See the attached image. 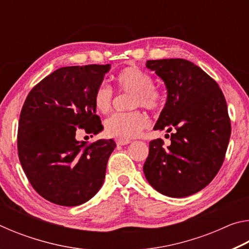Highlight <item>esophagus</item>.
Listing matches in <instances>:
<instances>
[{"label": "esophagus", "instance_id": "1", "mask_svg": "<svg viewBox=\"0 0 249 249\" xmlns=\"http://www.w3.org/2000/svg\"><path fill=\"white\" fill-rule=\"evenodd\" d=\"M130 142V141H124V140H117L116 144L119 146H124V145H128Z\"/></svg>", "mask_w": 249, "mask_h": 249}]
</instances>
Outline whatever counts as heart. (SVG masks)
<instances>
[{
	"instance_id": "1",
	"label": "heart",
	"mask_w": 249,
	"mask_h": 249,
	"mask_svg": "<svg viewBox=\"0 0 249 249\" xmlns=\"http://www.w3.org/2000/svg\"><path fill=\"white\" fill-rule=\"evenodd\" d=\"M115 81L121 91L133 92L130 107H142L147 109H158L162 104V93L153 86V77L138 67H127L117 73ZM113 91L107 83H101L95 89L93 103L100 113H107L112 107ZM148 125V119L140 109L115 113L104 123L105 133L119 140L129 141L137 137Z\"/></svg>"
}]
</instances>
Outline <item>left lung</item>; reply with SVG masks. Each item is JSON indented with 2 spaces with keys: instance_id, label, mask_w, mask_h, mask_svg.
Masks as SVG:
<instances>
[{
  "instance_id": "left-lung-1",
  "label": "left lung",
  "mask_w": 249,
  "mask_h": 249,
  "mask_svg": "<svg viewBox=\"0 0 249 249\" xmlns=\"http://www.w3.org/2000/svg\"><path fill=\"white\" fill-rule=\"evenodd\" d=\"M146 67L162 79L168 93L154 129L174 133L170 146L160 138L149 142L145 177L163 196L195 195L224 161L231 137L224 94L208 73L185 59L148 60Z\"/></svg>"
}]
</instances>
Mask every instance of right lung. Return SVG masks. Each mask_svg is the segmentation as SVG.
<instances>
[{
  "label": "right lung",
  "instance_id": "add662e5",
  "mask_svg": "<svg viewBox=\"0 0 249 249\" xmlns=\"http://www.w3.org/2000/svg\"><path fill=\"white\" fill-rule=\"evenodd\" d=\"M111 65L59 68L29 92L19 115L18 149L32 187L52 203L75 206L102 187L113 140H75L77 129L102 132L93 95Z\"/></svg>",
  "mask_w": 249,
  "mask_h": 249
}]
</instances>
